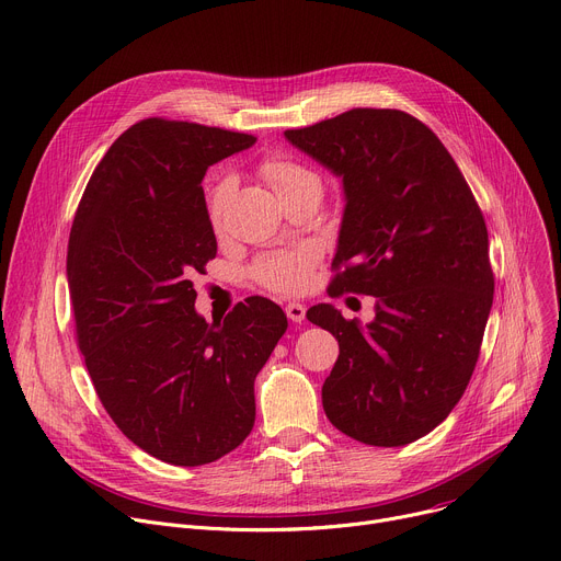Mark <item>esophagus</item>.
<instances>
[{
  "instance_id": "34e87169",
  "label": "esophagus",
  "mask_w": 561,
  "mask_h": 561,
  "mask_svg": "<svg viewBox=\"0 0 561 561\" xmlns=\"http://www.w3.org/2000/svg\"><path fill=\"white\" fill-rule=\"evenodd\" d=\"M286 316L290 322H301L304 316H307V307H304V304L290 301V304H286Z\"/></svg>"
}]
</instances>
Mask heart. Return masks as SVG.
I'll return each mask as SVG.
<instances>
[{"mask_svg":"<svg viewBox=\"0 0 561 561\" xmlns=\"http://www.w3.org/2000/svg\"><path fill=\"white\" fill-rule=\"evenodd\" d=\"M262 176L271 183L279 198L304 190L320 187L318 174L304 168L286 157H266L260 165ZM230 196V181H219L208 194V217L213 228H221L224 208ZM318 264V252L313 248H290L266 252L252 264L250 275L260 286L279 293V295H297L309 286L313 268Z\"/></svg>","mask_w":561,"mask_h":561,"instance_id":"obj_1","label":"heart"}]
</instances>
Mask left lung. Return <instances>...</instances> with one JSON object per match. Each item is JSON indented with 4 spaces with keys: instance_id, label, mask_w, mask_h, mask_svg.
<instances>
[{
    "instance_id": "8db88e82",
    "label": "left lung",
    "mask_w": 561,
    "mask_h": 561,
    "mask_svg": "<svg viewBox=\"0 0 561 561\" xmlns=\"http://www.w3.org/2000/svg\"><path fill=\"white\" fill-rule=\"evenodd\" d=\"M284 136L342 176L331 295L376 297L365 329L331 304L307 313L340 344L324 412L360 443H412L449 416L479 360L494 295L483 213L438 136L400 110H351Z\"/></svg>"
}]
</instances>
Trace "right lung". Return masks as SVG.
Segmentation results:
<instances>
[{"mask_svg": "<svg viewBox=\"0 0 561 561\" xmlns=\"http://www.w3.org/2000/svg\"><path fill=\"white\" fill-rule=\"evenodd\" d=\"M254 136L145 118L123 131L84 187L69 234L76 340L118 430L172 466H206L254 425V378L288 320L248 297L224 318L194 311L192 275L217 257L201 181Z\"/></svg>", "mask_w": 561, "mask_h": 561, "instance_id": "1", "label": "right lung"}]
</instances>
